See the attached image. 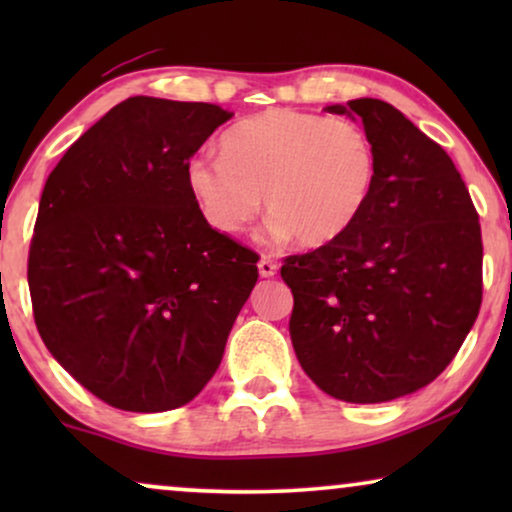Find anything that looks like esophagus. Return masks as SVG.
Segmentation results:
<instances>
[{
  "mask_svg": "<svg viewBox=\"0 0 512 512\" xmlns=\"http://www.w3.org/2000/svg\"><path fill=\"white\" fill-rule=\"evenodd\" d=\"M258 272H261V277H275L277 275V263L270 261L268 256H263L261 261H258Z\"/></svg>",
  "mask_w": 512,
  "mask_h": 512,
  "instance_id": "obj_1",
  "label": "esophagus"
}]
</instances>
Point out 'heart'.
I'll return each mask as SVG.
<instances>
[{"mask_svg":"<svg viewBox=\"0 0 512 512\" xmlns=\"http://www.w3.org/2000/svg\"><path fill=\"white\" fill-rule=\"evenodd\" d=\"M377 179L373 144L359 125L296 109H270L223 137V156L198 153L186 184L219 233H240L261 209L279 240L303 247L340 240L368 207Z\"/></svg>","mask_w":512,"mask_h":512,"instance_id":"1","label":"heart"}]
</instances>
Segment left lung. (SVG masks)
Wrapping results in <instances>:
<instances>
[{
  "instance_id": "8db88e82",
  "label": "left lung",
  "mask_w": 512,
  "mask_h": 512,
  "mask_svg": "<svg viewBox=\"0 0 512 512\" xmlns=\"http://www.w3.org/2000/svg\"><path fill=\"white\" fill-rule=\"evenodd\" d=\"M326 111L361 121L377 179L340 240L284 261L291 342L328 396L394 401L436 380L478 319V212L443 146L396 107L361 97Z\"/></svg>"
}]
</instances>
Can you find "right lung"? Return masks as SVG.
<instances>
[{
  "instance_id": "1",
  "label": "right lung",
  "mask_w": 512,
  "mask_h": 512,
  "mask_svg": "<svg viewBox=\"0 0 512 512\" xmlns=\"http://www.w3.org/2000/svg\"><path fill=\"white\" fill-rule=\"evenodd\" d=\"M228 118L128 97L46 179L27 261L34 321L53 359L118 410L193 401L258 279V256L209 226L186 184Z\"/></svg>"
}]
</instances>
